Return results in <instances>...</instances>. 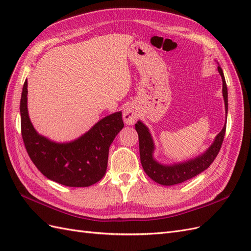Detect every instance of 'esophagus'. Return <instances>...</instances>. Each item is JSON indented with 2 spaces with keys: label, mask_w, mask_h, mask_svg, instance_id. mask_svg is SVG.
I'll return each mask as SVG.
<instances>
[{
  "label": "esophagus",
  "mask_w": 251,
  "mask_h": 251,
  "mask_svg": "<svg viewBox=\"0 0 251 251\" xmlns=\"http://www.w3.org/2000/svg\"><path fill=\"white\" fill-rule=\"evenodd\" d=\"M123 117L126 125H134L138 118V111L133 105H127V107L124 109Z\"/></svg>",
  "instance_id": "34e87169"
}]
</instances>
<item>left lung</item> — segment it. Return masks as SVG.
Instances as JSON below:
<instances>
[{"label": "left lung", "instance_id": "8db88e82", "mask_svg": "<svg viewBox=\"0 0 251 251\" xmlns=\"http://www.w3.org/2000/svg\"><path fill=\"white\" fill-rule=\"evenodd\" d=\"M218 71L222 78V94L225 103V114L227 118V111H228V93H227V86L224 77L223 70L218 64ZM136 131L138 133L139 138V151H140V161L142 168L148 176L154 180L157 183L170 186L179 184L186 180L194 178L197 175L204 172L215 160L220 149H221L222 142L224 139L226 126L224 125L221 130L214 139L209 148L203 151L202 154L196 156L188 160L182 162H174L171 164H164L156 160L154 157L155 153V142L151 136L150 128L144 125L141 120H138L135 125Z\"/></svg>", "mask_w": 251, "mask_h": 251}]
</instances>
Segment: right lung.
<instances>
[{"mask_svg": "<svg viewBox=\"0 0 251 251\" xmlns=\"http://www.w3.org/2000/svg\"><path fill=\"white\" fill-rule=\"evenodd\" d=\"M27 87L25 80L20 104L22 137L36 168L45 177L66 186L86 187L101 180L110 146L125 126L121 112L103 117L76 139L56 142L34 128L28 113Z\"/></svg>", "mask_w": 251, "mask_h": 251, "instance_id": "obj_1", "label": "right lung"}]
</instances>
